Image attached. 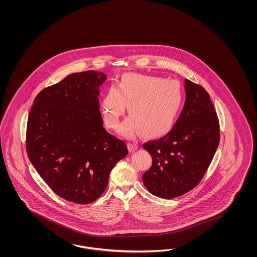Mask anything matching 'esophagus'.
<instances>
[{
  "label": "esophagus",
  "instance_id": "1",
  "mask_svg": "<svg viewBox=\"0 0 257 257\" xmlns=\"http://www.w3.org/2000/svg\"><path fill=\"white\" fill-rule=\"evenodd\" d=\"M128 148H129V151L133 153V152H135V151H137L138 148H139V146L137 145V144H134V143H128Z\"/></svg>",
  "mask_w": 257,
  "mask_h": 257
}]
</instances>
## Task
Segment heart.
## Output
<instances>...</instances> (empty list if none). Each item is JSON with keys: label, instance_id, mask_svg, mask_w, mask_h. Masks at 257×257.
I'll return each instance as SVG.
<instances>
[{"label": "heart", "instance_id": "heart-1", "mask_svg": "<svg viewBox=\"0 0 257 257\" xmlns=\"http://www.w3.org/2000/svg\"><path fill=\"white\" fill-rule=\"evenodd\" d=\"M183 102L184 93L178 82L134 75L114 84L102 97L100 108L104 124L114 129L125 105L129 116L119 124L117 132L127 138L140 132L145 137L156 138L173 128Z\"/></svg>", "mask_w": 257, "mask_h": 257}]
</instances>
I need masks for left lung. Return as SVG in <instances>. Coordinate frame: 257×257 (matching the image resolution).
<instances>
[{"label": "left lung", "instance_id": "1", "mask_svg": "<svg viewBox=\"0 0 257 257\" xmlns=\"http://www.w3.org/2000/svg\"><path fill=\"white\" fill-rule=\"evenodd\" d=\"M187 99L176 123L159 140L143 144L153 163L142 175L152 194L173 199L193 189L207 171L219 143L218 116L209 94L186 79Z\"/></svg>", "mask_w": 257, "mask_h": 257}]
</instances>
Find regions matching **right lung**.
I'll use <instances>...</instances> for the list:
<instances>
[{
	"label": "right lung",
	"mask_w": 257,
	"mask_h": 257,
	"mask_svg": "<svg viewBox=\"0 0 257 257\" xmlns=\"http://www.w3.org/2000/svg\"><path fill=\"white\" fill-rule=\"evenodd\" d=\"M103 72L68 75L34 100L26 131L28 157L55 194L86 204L108 185L114 166L128 155L124 141L102 126L98 96Z\"/></svg>",
	"instance_id": "obj_1"
}]
</instances>
